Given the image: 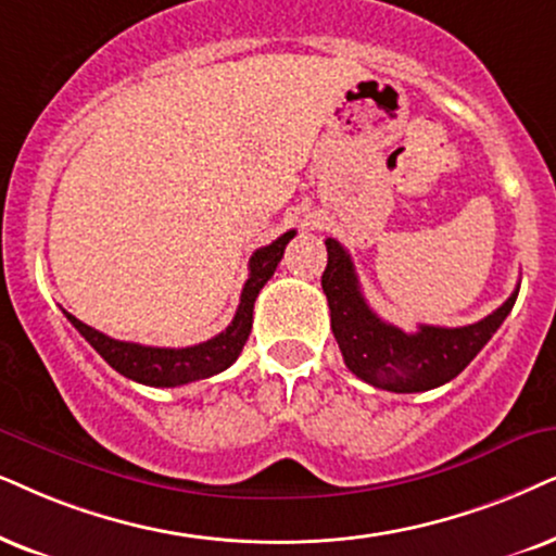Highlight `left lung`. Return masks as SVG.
Here are the masks:
<instances>
[{
    "instance_id": "left-lung-1",
    "label": "left lung",
    "mask_w": 556,
    "mask_h": 556,
    "mask_svg": "<svg viewBox=\"0 0 556 556\" xmlns=\"http://www.w3.org/2000/svg\"><path fill=\"white\" fill-rule=\"evenodd\" d=\"M326 249L328 266L320 285L328 298L330 328L346 367L379 390L426 392L446 384L493 339L518 298L516 287L495 313L472 326H418L416 333H405L367 305L349 251L336 238H326Z\"/></svg>"
}]
</instances>
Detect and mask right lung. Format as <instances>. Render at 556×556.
Instances as JSON below:
<instances>
[{"mask_svg":"<svg viewBox=\"0 0 556 556\" xmlns=\"http://www.w3.org/2000/svg\"><path fill=\"white\" fill-rule=\"evenodd\" d=\"M292 238L294 230H287L285 236L277 238V241L254 251V256H251L249 262V279H245L243 285L236 318L230 320V326L223 330V333H217L215 339H210L205 343H197V346L161 349L143 346V343L117 341L87 326V323H81L79 318H74L72 313H66V318L72 320V326L79 330L84 339L91 343V349H94L112 369L121 371L123 377L132 379V382L149 384V388H179V384L197 382V379H207L217 375V371L228 369L243 351V343L249 341L251 333V323H254V302L258 298V292H262V287L269 282L271 274L277 271V264L282 262L287 243H290Z\"/></svg>","mask_w":556,"mask_h":556,"instance_id":"obj_1","label":"right lung"}]
</instances>
